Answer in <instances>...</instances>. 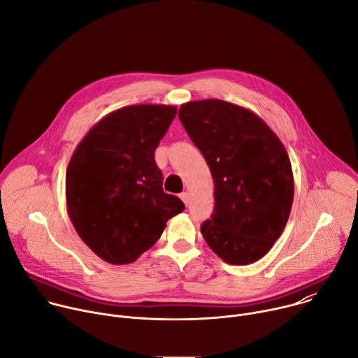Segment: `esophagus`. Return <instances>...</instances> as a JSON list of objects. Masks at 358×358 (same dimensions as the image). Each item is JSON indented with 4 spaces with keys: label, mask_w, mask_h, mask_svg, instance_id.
Listing matches in <instances>:
<instances>
[{
    "label": "esophagus",
    "mask_w": 358,
    "mask_h": 358,
    "mask_svg": "<svg viewBox=\"0 0 358 358\" xmlns=\"http://www.w3.org/2000/svg\"><path fill=\"white\" fill-rule=\"evenodd\" d=\"M180 199L183 200V203L187 206L189 204V201H190V194H189V192H183V193H180Z\"/></svg>",
    "instance_id": "34e87169"
}]
</instances>
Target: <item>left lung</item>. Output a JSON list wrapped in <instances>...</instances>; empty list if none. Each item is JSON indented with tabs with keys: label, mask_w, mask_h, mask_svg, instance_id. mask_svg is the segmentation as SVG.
<instances>
[{
	"label": "left lung",
	"mask_w": 358,
	"mask_h": 358,
	"mask_svg": "<svg viewBox=\"0 0 358 358\" xmlns=\"http://www.w3.org/2000/svg\"><path fill=\"white\" fill-rule=\"evenodd\" d=\"M179 118L214 182V213L200 231L224 262L262 258L288 223L294 173L287 150L252 111L223 100L180 106Z\"/></svg>",
	"instance_id": "1"
}]
</instances>
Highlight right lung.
<instances>
[{
  "label": "right lung",
  "mask_w": 358,
  "mask_h": 358,
  "mask_svg": "<svg viewBox=\"0 0 358 358\" xmlns=\"http://www.w3.org/2000/svg\"><path fill=\"white\" fill-rule=\"evenodd\" d=\"M176 107L135 104L100 120L82 139L66 171L69 217L101 259L124 265L150 250L166 222L185 208L162 189L155 150Z\"/></svg>",
  "instance_id": "add662e5"
}]
</instances>
